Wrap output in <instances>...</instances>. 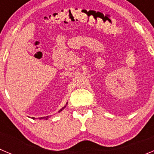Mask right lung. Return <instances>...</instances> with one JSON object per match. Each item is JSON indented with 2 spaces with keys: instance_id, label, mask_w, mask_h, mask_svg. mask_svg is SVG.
Listing matches in <instances>:
<instances>
[{
  "instance_id": "1",
  "label": "right lung",
  "mask_w": 154,
  "mask_h": 154,
  "mask_svg": "<svg viewBox=\"0 0 154 154\" xmlns=\"http://www.w3.org/2000/svg\"><path fill=\"white\" fill-rule=\"evenodd\" d=\"M67 103H66V105H65V106H63V107H62V108H61V109H60V110H59V112H61V111H62V110H63V109H64V108H65V107H66V106H67ZM32 119H34H34H35V118H34V117H32ZM39 119H40V120H41V119H44V120H48V117H41V118H39Z\"/></svg>"
}]
</instances>
